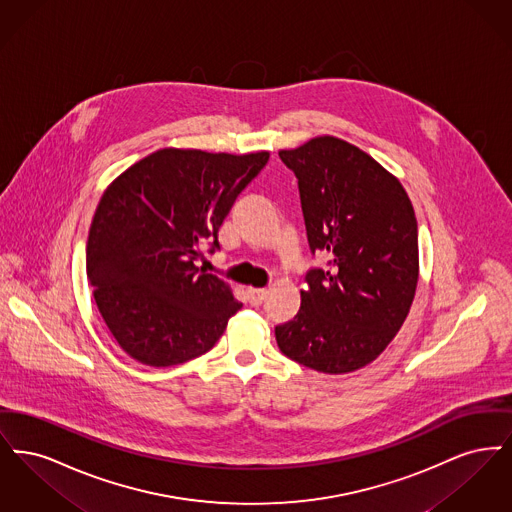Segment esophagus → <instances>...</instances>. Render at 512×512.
Instances as JSON below:
<instances>
[{
	"instance_id": "1",
	"label": "esophagus",
	"mask_w": 512,
	"mask_h": 512,
	"mask_svg": "<svg viewBox=\"0 0 512 512\" xmlns=\"http://www.w3.org/2000/svg\"><path fill=\"white\" fill-rule=\"evenodd\" d=\"M267 297V290H261V288H247V299L253 307H259Z\"/></svg>"
}]
</instances>
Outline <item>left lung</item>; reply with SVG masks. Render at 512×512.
Segmentation results:
<instances>
[{"instance_id":"8db88e82","label":"left lung","mask_w":512,"mask_h":512,"mask_svg":"<svg viewBox=\"0 0 512 512\" xmlns=\"http://www.w3.org/2000/svg\"><path fill=\"white\" fill-rule=\"evenodd\" d=\"M278 155L299 180L311 251L330 257L326 270H309L299 313L276 326L278 347L317 372L359 370L390 345L413 305V203L397 176L336 136Z\"/></svg>"}]
</instances>
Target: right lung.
Segmentation results:
<instances>
[{
    "label": "right lung",
    "instance_id": "right-lung-1",
    "mask_svg": "<svg viewBox=\"0 0 512 512\" xmlns=\"http://www.w3.org/2000/svg\"><path fill=\"white\" fill-rule=\"evenodd\" d=\"M270 153L159 149L119 174L101 195L86 245L99 315L122 351L165 368L207 353L242 309L232 288L199 272L201 242Z\"/></svg>",
    "mask_w": 512,
    "mask_h": 512
}]
</instances>
